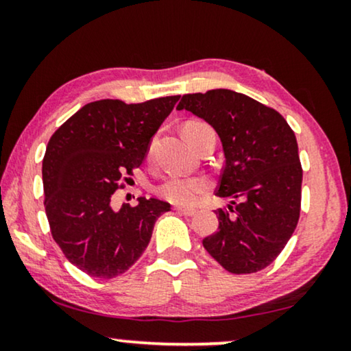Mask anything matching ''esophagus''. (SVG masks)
I'll list each match as a JSON object with an SVG mask.
<instances>
[{
  "label": "esophagus",
  "mask_w": 351,
  "mask_h": 351,
  "mask_svg": "<svg viewBox=\"0 0 351 351\" xmlns=\"http://www.w3.org/2000/svg\"><path fill=\"white\" fill-rule=\"evenodd\" d=\"M174 209H176L179 214L186 215V217H191V215L196 214V210H195V209H190V208H180V206H176Z\"/></svg>",
  "instance_id": "1"
}]
</instances>
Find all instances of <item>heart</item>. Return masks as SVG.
I'll return each mask as SVG.
<instances>
[{
    "instance_id": "heart-1",
    "label": "heart",
    "mask_w": 351,
    "mask_h": 351,
    "mask_svg": "<svg viewBox=\"0 0 351 351\" xmlns=\"http://www.w3.org/2000/svg\"><path fill=\"white\" fill-rule=\"evenodd\" d=\"M184 134L185 137L189 138L191 145L196 148L206 134H214V131L208 123L196 121L195 119V121H189L185 124ZM153 147H155V141H152L150 145H148V156L152 155ZM208 190L209 182L203 179V177L171 176L156 186V193L160 195L162 199L179 206L195 204Z\"/></svg>"
}]
</instances>
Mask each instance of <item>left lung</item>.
Instances as JSON below:
<instances>
[{
    "mask_svg": "<svg viewBox=\"0 0 351 351\" xmlns=\"http://www.w3.org/2000/svg\"><path fill=\"white\" fill-rule=\"evenodd\" d=\"M203 118L222 141L217 232L203 246L225 270L256 273L270 265L299 222L302 165L295 134L276 110L230 89L185 94L177 110Z\"/></svg>",
    "mask_w": 351,
    "mask_h": 351,
    "instance_id": "8db88e82",
    "label": "left lung"
}]
</instances>
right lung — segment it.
Listing matches in <instances>:
<instances>
[{
	"instance_id": "1",
	"label": "right lung",
	"mask_w": 351,
	"mask_h": 351,
	"mask_svg": "<svg viewBox=\"0 0 351 351\" xmlns=\"http://www.w3.org/2000/svg\"><path fill=\"white\" fill-rule=\"evenodd\" d=\"M180 95L142 104L104 99L86 104L52 134L43 158L47 222L54 241L81 271L123 275L150 243L171 204L138 198L113 210L112 196L142 165L152 137Z\"/></svg>"
}]
</instances>
